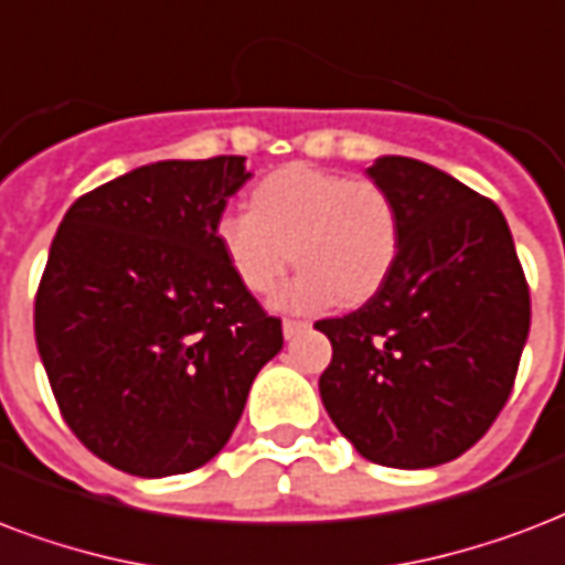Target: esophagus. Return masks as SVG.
Returning <instances> with one entry per match:
<instances>
[{
	"instance_id": "obj_1",
	"label": "esophagus",
	"mask_w": 565,
	"mask_h": 565,
	"mask_svg": "<svg viewBox=\"0 0 565 565\" xmlns=\"http://www.w3.org/2000/svg\"><path fill=\"white\" fill-rule=\"evenodd\" d=\"M307 328H309L307 321H298V318H286V321H282V337L295 339L300 330H307Z\"/></svg>"
}]
</instances>
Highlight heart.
I'll use <instances>...</instances> for the list:
<instances>
[{
    "mask_svg": "<svg viewBox=\"0 0 565 565\" xmlns=\"http://www.w3.org/2000/svg\"><path fill=\"white\" fill-rule=\"evenodd\" d=\"M217 244L241 286L265 298L300 265L279 307L363 303L396 267L402 217L387 190L366 178L291 163L253 186L249 211H226Z\"/></svg>",
    "mask_w": 565,
    "mask_h": 565,
    "instance_id": "1",
    "label": "heart"
}]
</instances>
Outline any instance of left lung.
Returning a JSON list of instances; mask_svg holds the SVG:
<instances>
[{"label": "left lung", "instance_id": "obj_1", "mask_svg": "<svg viewBox=\"0 0 565 565\" xmlns=\"http://www.w3.org/2000/svg\"><path fill=\"white\" fill-rule=\"evenodd\" d=\"M366 175L398 205L402 249L363 307L316 324L333 345L318 390L363 459L435 468L507 405L530 330L527 279L491 199L411 157H379Z\"/></svg>", "mask_w": 565, "mask_h": 565}]
</instances>
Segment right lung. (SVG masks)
<instances>
[{"label":"right lung","instance_id":"1","mask_svg":"<svg viewBox=\"0 0 565 565\" xmlns=\"http://www.w3.org/2000/svg\"><path fill=\"white\" fill-rule=\"evenodd\" d=\"M247 178L244 157L148 163L76 199L53 237L38 354L71 431L125 473L214 459L282 348L214 235Z\"/></svg>","mask_w":565,"mask_h":565}]
</instances>
